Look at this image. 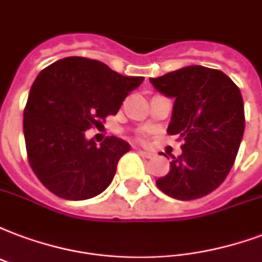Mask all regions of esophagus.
<instances>
[{
  "instance_id": "esophagus-1",
  "label": "esophagus",
  "mask_w": 262,
  "mask_h": 262,
  "mask_svg": "<svg viewBox=\"0 0 262 262\" xmlns=\"http://www.w3.org/2000/svg\"><path fill=\"white\" fill-rule=\"evenodd\" d=\"M138 153L142 157H146V159H152V157H155V153L146 152V150H138Z\"/></svg>"
}]
</instances>
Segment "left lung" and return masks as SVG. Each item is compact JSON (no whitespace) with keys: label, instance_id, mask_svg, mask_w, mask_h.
<instances>
[{"label":"left lung","instance_id":"8db88e82","mask_svg":"<svg viewBox=\"0 0 262 262\" xmlns=\"http://www.w3.org/2000/svg\"><path fill=\"white\" fill-rule=\"evenodd\" d=\"M149 81L156 91L174 98L167 133L185 142L168 174L156 181L159 189L178 200L211 193L229 174L243 138L241 90L221 70L199 64Z\"/></svg>","mask_w":262,"mask_h":262}]
</instances>
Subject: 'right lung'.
<instances>
[{
	"mask_svg": "<svg viewBox=\"0 0 262 262\" xmlns=\"http://www.w3.org/2000/svg\"><path fill=\"white\" fill-rule=\"evenodd\" d=\"M142 81L81 56L41 70L29 94L23 133L29 163L47 189L62 199L85 200L109 186L131 146L117 137L98 146L85 138V131L116 115Z\"/></svg>",
	"mask_w": 262,
	"mask_h": 262,
	"instance_id": "add662e5",
	"label": "right lung"
}]
</instances>
